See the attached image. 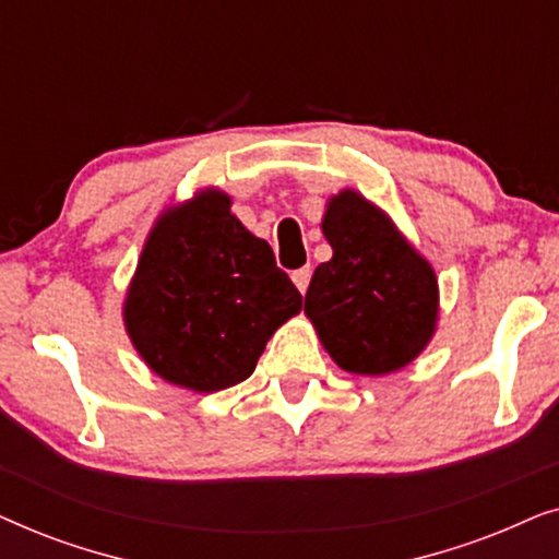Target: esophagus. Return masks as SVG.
Instances as JSON below:
<instances>
[{"label":"esophagus","instance_id":"esophagus-1","mask_svg":"<svg viewBox=\"0 0 559 559\" xmlns=\"http://www.w3.org/2000/svg\"><path fill=\"white\" fill-rule=\"evenodd\" d=\"M310 277H312L310 266H302V270H295V272H293V282H295V287L300 289V293H305V289H308Z\"/></svg>","mask_w":559,"mask_h":559}]
</instances>
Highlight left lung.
<instances>
[{
    "label": "left lung",
    "instance_id": "8db88e82",
    "mask_svg": "<svg viewBox=\"0 0 559 559\" xmlns=\"http://www.w3.org/2000/svg\"><path fill=\"white\" fill-rule=\"evenodd\" d=\"M331 262L312 274L305 316L343 371L381 377L423 354L438 325V277L392 218L356 190L328 201Z\"/></svg>",
    "mask_w": 559,
    "mask_h": 559
}]
</instances>
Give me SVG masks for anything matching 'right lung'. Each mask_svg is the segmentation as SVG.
I'll return each mask as SVG.
<instances>
[{
    "label": "right lung",
    "instance_id": "right-lung-1",
    "mask_svg": "<svg viewBox=\"0 0 559 559\" xmlns=\"http://www.w3.org/2000/svg\"><path fill=\"white\" fill-rule=\"evenodd\" d=\"M300 308L270 243L241 226L231 198L209 188L157 218L124 325L157 377L203 394L249 379L272 333Z\"/></svg>",
    "mask_w": 559,
    "mask_h": 559
}]
</instances>
